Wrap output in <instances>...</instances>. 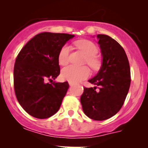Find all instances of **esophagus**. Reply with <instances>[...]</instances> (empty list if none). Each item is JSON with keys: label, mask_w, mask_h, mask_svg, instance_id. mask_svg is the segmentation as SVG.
Segmentation results:
<instances>
[{"label": "esophagus", "mask_w": 148, "mask_h": 148, "mask_svg": "<svg viewBox=\"0 0 148 148\" xmlns=\"http://www.w3.org/2000/svg\"><path fill=\"white\" fill-rule=\"evenodd\" d=\"M69 84H70V86H73V84H74V83H73V82H69Z\"/></svg>", "instance_id": "34e87169"}]
</instances>
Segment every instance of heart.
Segmentation results:
<instances>
[{"mask_svg":"<svg viewBox=\"0 0 148 148\" xmlns=\"http://www.w3.org/2000/svg\"><path fill=\"white\" fill-rule=\"evenodd\" d=\"M77 47L86 56L85 61L93 70H97L100 66L101 61L95 55L98 53V48L95 44L88 40H81L75 43ZM70 46L65 44L61 48L58 56V61L61 65H66L69 61ZM90 70L86 66H75L73 65L66 66L61 72V76L64 80L70 82H81L90 75Z\"/></svg>","mask_w":148,"mask_h":148,"instance_id":"heart-1","label":"heart"}]
</instances>
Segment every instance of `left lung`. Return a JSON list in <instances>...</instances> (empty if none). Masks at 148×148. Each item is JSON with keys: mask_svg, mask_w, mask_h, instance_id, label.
Returning a JSON list of instances; mask_svg holds the SVG:
<instances>
[{"mask_svg": "<svg viewBox=\"0 0 148 148\" xmlns=\"http://www.w3.org/2000/svg\"><path fill=\"white\" fill-rule=\"evenodd\" d=\"M102 63L100 70L88 81L96 87L84 88L81 103L84 113L97 121L108 119L118 113L130 85V69L125 51L108 35H97Z\"/></svg>", "mask_w": 148, "mask_h": 148, "instance_id": "1", "label": "left lung"}]
</instances>
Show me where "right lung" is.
Here are the masks:
<instances>
[{
    "label": "right lung",
    "instance_id": "add662e5",
    "mask_svg": "<svg viewBox=\"0 0 148 148\" xmlns=\"http://www.w3.org/2000/svg\"><path fill=\"white\" fill-rule=\"evenodd\" d=\"M74 36L53 32L38 34L18 54L14 66V88L18 102L30 116L47 119L59 110L69 84L53 80L60 74L59 50Z\"/></svg>",
    "mask_w": 148,
    "mask_h": 148
}]
</instances>
